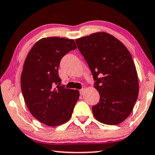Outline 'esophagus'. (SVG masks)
<instances>
[{
    "label": "esophagus",
    "instance_id": "esophagus-1",
    "mask_svg": "<svg viewBox=\"0 0 155 155\" xmlns=\"http://www.w3.org/2000/svg\"><path fill=\"white\" fill-rule=\"evenodd\" d=\"M80 95L83 96V95H84V93H85V89H80Z\"/></svg>",
    "mask_w": 155,
    "mask_h": 155
}]
</instances>
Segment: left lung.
Listing matches in <instances>:
<instances>
[{"instance_id": "left-lung-1", "label": "left lung", "mask_w": 155, "mask_h": 155, "mask_svg": "<svg viewBox=\"0 0 155 155\" xmlns=\"http://www.w3.org/2000/svg\"><path fill=\"white\" fill-rule=\"evenodd\" d=\"M95 80L99 102L92 107L98 122L122 123L131 114L138 98L139 84L131 54L124 44L105 32L75 40Z\"/></svg>"}]
</instances>
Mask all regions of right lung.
I'll return each instance as SVG.
<instances>
[{
    "label": "right lung",
    "mask_w": 155,
    "mask_h": 155,
    "mask_svg": "<svg viewBox=\"0 0 155 155\" xmlns=\"http://www.w3.org/2000/svg\"><path fill=\"white\" fill-rule=\"evenodd\" d=\"M76 48L72 39L43 38L26 57L21 75L24 101L31 115L47 126H59L68 122L79 99L77 89L59 86L61 80L58 73L62 57Z\"/></svg>",
    "instance_id": "1"
}]
</instances>
